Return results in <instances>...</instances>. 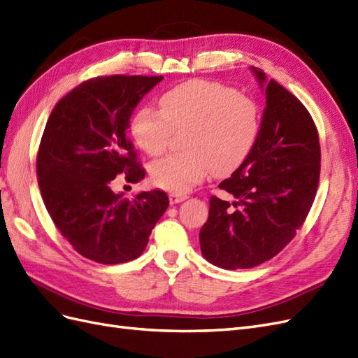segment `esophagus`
I'll return each mask as SVG.
<instances>
[{
	"label": "esophagus",
	"mask_w": 358,
	"mask_h": 358,
	"mask_svg": "<svg viewBox=\"0 0 358 358\" xmlns=\"http://www.w3.org/2000/svg\"><path fill=\"white\" fill-rule=\"evenodd\" d=\"M188 197L185 196V194H178V192H170L169 194V200H170V204H176V203H180L183 200H187Z\"/></svg>",
	"instance_id": "obj_1"
}]
</instances>
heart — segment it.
Wrapping results in <instances>:
<instances>
[{
	"label": "heart",
	"instance_id": "1",
	"mask_svg": "<svg viewBox=\"0 0 358 358\" xmlns=\"http://www.w3.org/2000/svg\"><path fill=\"white\" fill-rule=\"evenodd\" d=\"M188 129L185 154L158 159L150 167L157 187L187 192L213 171L224 176L242 166L259 129V110L249 96L218 82L188 80L161 95L159 109L145 106L133 115L129 133L148 155L166 150L173 131Z\"/></svg>",
	"mask_w": 358,
	"mask_h": 358
}]
</instances>
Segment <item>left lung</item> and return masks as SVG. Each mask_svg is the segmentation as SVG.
<instances>
[{
	"label": "left lung",
	"mask_w": 358,
	"mask_h": 358,
	"mask_svg": "<svg viewBox=\"0 0 358 358\" xmlns=\"http://www.w3.org/2000/svg\"><path fill=\"white\" fill-rule=\"evenodd\" d=\"M251 71L266 92L255 145L220 183L234 201L212 196L200 230L203 257L227 270L255 267L282 251L305 222L320 180V138L306 107L262 69Z\"/></svg>",
	"instance_id": "8db88e82"
}]
</instances>
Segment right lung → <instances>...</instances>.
<instances>
[{
  "mask_svg": "<svg viewBox=\"0 0 358 358\" xmlns=\"http://www.w3.org/2000/svg\"><path fill=\"white\" fill-rule=\"evenodd\" d=\"M162 76H104L80 83L52 110L37 154V178L46 209L80 255L119 264L142 255L169 208L164 191H112L125 175L145 178L131 140L129 117Z\"/></svg>",
  "mask_w": 358,
  "mask_h": 358,
  "instance_id": "right-lung-1",
  "label": "right lung"
}]
</instances>
